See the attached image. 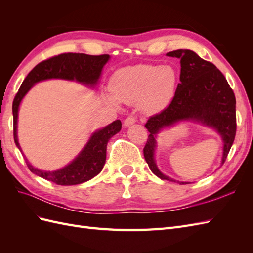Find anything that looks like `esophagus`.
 Returning a JSON list of instances; mask_svg holds the SVG:
<instances>
[{
  "label": "esophagus",
  "mask_w": 253,
  "mask_h": 253,
  "mask_svg": "<svg viewBox=\"0 0 253 253\" xmlns=\"http://www.w3.org/2000/svg\"><path fill=\"white\" fill-rule=\"evenodd\" d=\"M136 118L134 116H127L125 120V126H129L131 125L135 124Z\"/></svg>",
  "instance_id": "34e87169"
}]
</instances>
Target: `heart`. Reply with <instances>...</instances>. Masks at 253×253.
Segmentation results:
<instances>
[{"label": "heart", "instance_id": "1", "mask_svg": "<svg viewBox=\"0 0 253 253\" xmlns=\"http://www.w3.org/2000/svg\"><path fill=\"white\" fill-rule=\"evenodd\" d=\"M178 75L171 65L137 64L120 68L113 75L110 88L115 99L126 104L139 103L145 114L166 109L174 97ZM109 101L115 100L109 97Z\"/></svg>", "mask_w": 253, "mask_h": 253}]
</instances>
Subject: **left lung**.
Segmentation results:
<instances>
[{"instance_id":"8db88e82","label":"left lung","mask_w":253,"mask_h":253,"mask_svg":"<svg viewBox=\"0 0 253 253\" xmlns=\"http://www.w3.org/2000/svg\"><path fill=\"white\" fill-rule=\"evenodd\" d=\"M167 56L180 59V83L171 103L151 116L144 125L150 135L143 148V155L151 171L159 178L175 181L160 172L155 163V138L160 129L182 120H193L213 127L224 141L223 165L235 138L236 101L225 76L213 63L189 49L173 50ZM179 183L187 185L189 182Z\"/></svg>"}]
</instances>
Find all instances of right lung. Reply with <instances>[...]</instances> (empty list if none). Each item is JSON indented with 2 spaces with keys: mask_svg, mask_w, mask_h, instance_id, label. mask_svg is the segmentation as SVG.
<instances>
[{
  "mask_svg": "<svg viewBox=\"0 0 253 253\" xmlns=\"http://www.w3.org/2000/svg\"><path fill=\"white\" fill-rule=\"evenodd\" d=\"M110 59L109 55L90 56L86 53L67 52L51 57L37 64L23 81L12 102L13 138L22 153L18 141L17 124L19 106L27 91L37 82L46 79L76 80L94 86L100 78L101 71ZM121 129V121L115 120L109 126L98 129L89 138L80 154L71 164L57 171H43L30 165L25 158L28 169L40 177L60 186H73L85 182L101 172L106 159V145L110 138Z\"/></svg>",
  "mask_w": 253,
  "mask_h": 253,
  "instance_id": "obj_1",
  "label": "right lung"
}]
</instances>
